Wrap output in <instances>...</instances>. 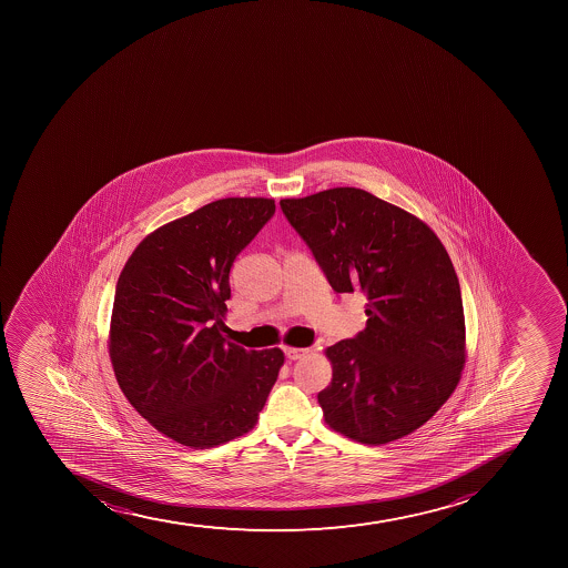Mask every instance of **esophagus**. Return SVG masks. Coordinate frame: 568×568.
I'll return each instance as SVG.
<instances>
[{
  "mask_svg": "<svg viewBox=\"0 0 568 568\" xmlns=\"http://www.w3.org/2000/svg\"><path fill=\"white\" fill-rule=\"evenodd\" d=\"M310 354V349L305 348H285V355H287V359L298 361L305 355Z\"/></svg>",
  "mask_w": 568,
  "mask_h": 568,
  "instance_id": "34e87169",
  "label": "esophagus"
}]
</instances>
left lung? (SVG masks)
I'll use <instances>...</instances> for the list:
<instances>
[{
	"mask_svg": "<svg viewBox=\"0 0 568 568\" xmlns=\"http://www.w3.org/2000/svg\"><path fill=\"white\" fill-rule=\"evenodd\" d=\"M280 205L333 291L368 300L365 329L326 349L324 418L363 444L409 435L443 407L465 366L459 280L443 242L422 220L354 186Z\"/></svg>",
	"mask_w": 568,
	"mask_h": 568,
	"instance_id": "obj_1",
	"label": "left lung"
}]
</instances>
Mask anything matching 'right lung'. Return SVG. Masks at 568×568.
<instances>
[{
  "instance_id": "right-lung-1",
  "label": "right lung",
  "mask_w": 568,
  "mask_h": 568,
  "mask_svg": "<svg viewBox=\"0 0 568 568\" xmlns=\"http://www.w3.org/2000/svg\"><path fill=\"white\" fill-rule=\"evenodd\" d=\"M275 213L274 200L225 197L153 231L114 293L109 354L125 398L158 432L213 448L250 432L283 352L225 338L236 255Z\"/></svg>"
}]
</instances>
